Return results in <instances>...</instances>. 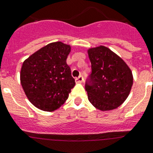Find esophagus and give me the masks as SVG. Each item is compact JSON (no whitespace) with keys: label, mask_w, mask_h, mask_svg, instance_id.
Wrapping results in <instances>:
<instances>
[{"label":"esophagus","mask_w":153,"mask_h":153,"mask_svg":"<svg viewBox=\"0 0 153 153\" xmlns=\"http://www.w3.org/2000/svg\"><path fill=\"white\" fill-rule=\"evenodd\" d=\"M84 81V78L82 76H79L77 78H76V83H82Z\"/></svg>","instance_id":"34e87169"}]
</instances>
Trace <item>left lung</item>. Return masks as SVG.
<instances>
[{"instance_id":"obj_1","label":"left lung","mask_w":153,"mask_h":153,"mask_svg":"<svg viewBox=\"0 0 153 153\" xmlns=\"http://www.w3.org/2000/svg\"><path fill=\"white\" fill-rule=\"evenodd\" d=\"M91 64L89 84H85L89 102L102 111L116 109L131 91L134 76L127 64L104 46L88 50Z\"/></svg>"}]
</instances>
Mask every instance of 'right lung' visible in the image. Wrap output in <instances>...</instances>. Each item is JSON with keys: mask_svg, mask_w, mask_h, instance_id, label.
<instances>
[{"mask_svg": "<svg viewBox=\"0 0 153 153\" xmlns=\"http://www.w3.org/2000/svg\"><path fill=\"white\" fill-rule=\"evenodd\" d=\"M71 46L51 42L27 58L20 71V83L28 100L44 111H55L69 97L75 80L66 59Z\"/></svg>", "mask_w": 153, "mask_h": 153, "instance_id": "add662e5", "label": "right lung"}]
</instances>
